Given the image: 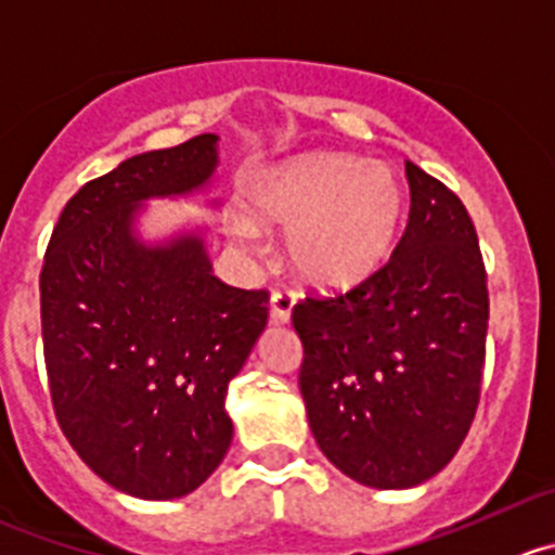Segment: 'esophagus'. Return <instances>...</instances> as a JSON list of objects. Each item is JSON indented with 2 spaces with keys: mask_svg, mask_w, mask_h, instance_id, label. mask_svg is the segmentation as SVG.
I'll return each instance as SVG.
<instances>
[{
  "mask_svg": "<svg viewBox=\"0 0 555 555\" xmlns=\"http://www.w3.org/2000/svg\"><path fill=\"white\" fill-rule=\"evenodd\" d=\"M295 300H298V295H295L293 289H273L271 320L273 322H289V317H293V309H295Z\"/></svg>",
  "mask_w": 555,
  "mask_h": 555,
  "instance_id": "34e87169",
  "label": "esophagus"
}]
</instances>
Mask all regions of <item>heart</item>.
Segmentation results:
<instances>
[{"label": "heart", "mask_w": 555, "mask_h": 555, "mask_svg": "<svg viewBox=\"0 0 555 555\" xmlns=\"http://www.w3.org/2000/svg\"><path fill=\"white\" fill-rule=\"evenodd\" d=\"M249 211L262 228H287V257L306 284L347 293L390 260L403 190L387 165L314 154L262 173L249 190ZM230 233L241 249L260 246L249 219H233Z\"/></svg>", "instance_id": "1"}]
</instances>
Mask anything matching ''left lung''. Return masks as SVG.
I'll use <instances>...</instances> for the list:
<instances>
[{
	"label": "left lung",
	"instance_id": "left-lung-1",
	"mask_svg": "<svg viewBox=\"0 0 555 555\" xmlns=\"http://www.w3.org/2000/svg\"><path fill=\"white\" fill-rule=\"evenodd\" d=\"M409 222L371 282L300 300V396L317 444L369 488H412L459 453L480 403L488 276L461 197L406 163Z\"/></svg>",
	"mask_w": 555,
	"mask_h": 555
}]
</instances>
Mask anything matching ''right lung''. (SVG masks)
Wrapping results in <instances>:
<instances>
[{
    "label": "right lung",
    "mask_w": 555,
    "mask_h": 555,
    "mask_svg": "<svg viewBox=\"0 0 555 555\" xmlns=\"http://www.w3.org/2000/svg\"><path fill=\"white\" fill-rule=\"evenodd\" d=\"M217 134L138 154L64 206L40 273L42 352L53 412L107 486L179 499L214 475L233 442L228 385L266 331L268 293L214 276L206 241L134 235L149 197L201 190Z\"/></svg>",
    "instance_id": "1"
}]
</instances>
